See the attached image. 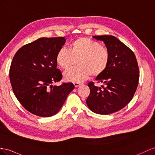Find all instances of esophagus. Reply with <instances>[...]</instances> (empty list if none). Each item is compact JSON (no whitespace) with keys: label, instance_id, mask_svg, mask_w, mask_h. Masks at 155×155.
Masks as SVG:
<instances>
[{"label":"esophagus","instance_id":"esophagus-1","mask_svg":"<svg viewBox=\"0 0 155 155\" xmlns=\"http://www.w3.org/2000/svg\"><path fill=\"white\" fill-rule=\"evenodd\" d=\"M73 84H74L75 87H78V86H79L81 85V83L80 82H74Z\"/></svg>","mask_w":155,"mask_h":155}]
</instances>
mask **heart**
<instances>
[{
	"mask_svg": "<svg viewBox=\"0 0 155 155\" xmlns=\"http://www.w3.org/2000/svg\"><path fill=\"white\" fill-rule=\"evenodd\" d=\"M57 64L63 69H68L77 60L78 67L64 73L65 80L80 82L91 74L97 77L104 72L110 60V53L106 47L86 37H79L71 43L69 50L61 48L56 55Z\"/></svg>",
	"mask_w": 155,
	"mask_h": 155,
	"instance_id": "obj_1",
	"label": "heart"
}]
</instances>
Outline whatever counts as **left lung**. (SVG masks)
I'll return each mask as SVG.
<instances>
[{
  "label": "left lung",
  "mask_w": 155,
  "mask_h": 155,
  "mask_svg": "<svg viewBox=\"0 0 155 155\" xmlns=\"http://www.w3.org/2000/svg\"><path fill=\"white\" fill-rule=\"evenodd\" d=\"M93 38L104 42L109 51L110 60L104 72L96 78L105 86L88 83L90 93L86 104L95 113L109 114L124 108L132 100L140 78L138 64L133 51L115 37L102 35Z\"/></svg>",
  "instance_id": "left-lung-1"
}]
</instances>
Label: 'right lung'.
I'll return each instance as SVG.
<instances>
[{
    "instance_id": "1",
    "label": "right lung",
    "mask_w": 155,
    "mask_h": 155,
    "mask_svg": "<svg viewBox=\"0 0 155 155\" xmlns=\"http://www.w3.org/2000/svg\"><path fill=\"white\" fill-rule=\"evenodd\" d=\"M65 41L64 37L40 38L19 48L12 61L13 92L23 107L35 115L49 117L58 113L74 88L71 82L52 84L63 77L55 58Z\"/></svg>"
}]
</instances>
